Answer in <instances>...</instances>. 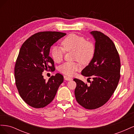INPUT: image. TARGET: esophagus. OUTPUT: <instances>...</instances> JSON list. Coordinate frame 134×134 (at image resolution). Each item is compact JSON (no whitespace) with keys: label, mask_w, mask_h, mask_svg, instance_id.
Segmentation results:
<instances>
[{"label":"esophagus","mask_w":134,"mask_h":134,"mask_svg":"<svg viewBox=\"0 0 134 134\" xmlns=\"http://www.w3.org/2000/svg\"><path fill=\"white\" fill-rule=\"evenodd\" d=\"M64 79H65V80H68V81H70L72 79L71 78H70V77H69L67 76H64Z\"/></svg>","instance_id":"esophagus-1"}]
</instances>
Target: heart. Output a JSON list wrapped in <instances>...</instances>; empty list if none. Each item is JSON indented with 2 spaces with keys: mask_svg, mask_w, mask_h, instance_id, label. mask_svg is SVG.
<instances>
[{
  "mask_svg": "<svg viewBox=\"0 0 134 134\" xmlns=\"http://www.w3.org/2000/svg\"><path fill=\"white\" fill-rule=\"evenodd\" d=\"M64 48L59 46H54L51 50V54L54 61L60 63L63 61L66 51H74V59L83 64L90 63L94 57L95 53L94 44L91 41H87L82 36L76 34H70L65 38L62 42ZM81 68L78 62H66L60 67V71L68 76L74 75Z\"/></svg>",
  "mask_w": 134,
  "mask_h": 134,
  "instance_id": "obj_1",
  "label": "heart"
}]
</instances>
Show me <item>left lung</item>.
<instances>
[{"instance_id": "obj_1", "label": "left lung", "mask_w": 134, "mask_h": 134, "mask_svg": "<svg viewBox=\"0 0 134 134\" xmlns=\"http://www.w3.org/2000/svg\"><path fill=\"white\" fill-rule=\"evenodd\" d=\"M90 34L95 40V53L91 62L82 71L85 76H92L90 86L75 78L76 100L88 109L98 108L106 103L114 93L120 78V56L115 44L99 31Z\"/></svg>"}]
</instances>
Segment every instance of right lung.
<instances>
[{
	"label": "right lung",
	"mask_w": 134,
	"mask_h": 134,
	"mask_svg": "<svg viewBox=\"0 0 134 134\" xmlns=\"http://www.w3.org/2000/svg\"><path fill=\"white\" fill-rule=\"evenodd\" d=\"M66 34L59 32H41L32 35L23 43L14 68L15 84L19 94L29 106L43 108L50 103L63 82L59 73L44 79V70H55L54 62L49 56L53 44Z\"/></svg>",
	"instance_id": "add662e5"
}]
</instances>
